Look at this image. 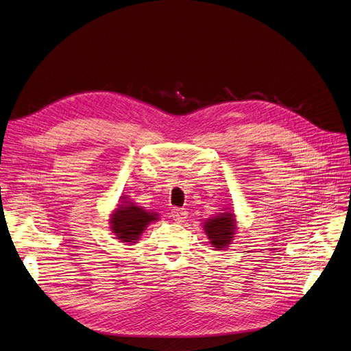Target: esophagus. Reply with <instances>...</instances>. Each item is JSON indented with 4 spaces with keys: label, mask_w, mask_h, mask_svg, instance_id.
Here are the masks:
<instances>
[{
    "label": "esophagus",
    "mask_w": 351,
    "mask_h": 351,
    "mask_svg": "<svg viewBox=\"0 0 351 351\" xmlns=\"http://www.w3.org/2000/svg\"><path fill=\"white\" fill-rule=\"evenodd\" d=\"M187 215L189 212L186 208H178V207H174L171 210V217L176 220V221H184V219H187Z\"/></svg>",
    "instance_id": "1"
}]
</instances>
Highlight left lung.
I'll list each match as a JSON object with an SVG mask.
<instances>
[{"label": "left lung", "instance_id": "obj_1", "mask_svg": "<svg viewBox=\"0 0 351 351\" xmlns=\"http://www.w3.org/2000/svg\"><path fill=\"white\" fill-rule=\"evenodd\" d=\"M204 232L210 239V243L217 250H221L230 245L236 232V221L232 213H220L213 219L204 221Z\"/></svg>", "mask_w": 351, "mask_h": 351}]
</instances>
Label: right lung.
Wrapping results in <instances>:
<instances>
[{
    "mask_svg": "<svg viewBox=\"0 0 351 351\" xmlns=\"http://www.w3.org/2000/svg\"><path fill=\"white\" fill-rule=\"evenodd\" d=\"M157 219L156 213L147 212L143 207L125 202V204H119L112 215L110 229L115 233L117 239L127 243H135L148 224Z\"/></svg>",
    "mask_w": 351,
    "mask_h": 351,
    "instance_id": "right-lung-1",
    "label": "right lung"
}]
</instances>
